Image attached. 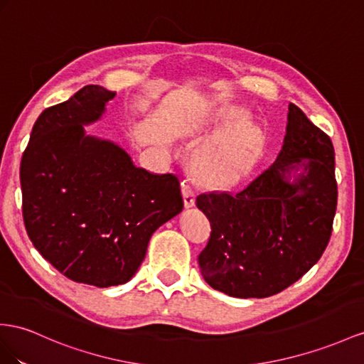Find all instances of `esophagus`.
Instances as JSON below:
<instances>
[{
    "instance_id": "1",
    "label": "esophagus",
    "mask_w": 364,
    "mask_h": 364,
    "mask_svg": "<svg viewBox=\"0 0 364 364\" xmlns=\"http://www.w3.org/2000/svg\"><path fill=\"white\" fill-rule=\"evenodd\" d=\"M181 191H183V198H184L186 208L195 206V192H193L192 184L188 180L181 183Z\"/></svg>"
}]
</instances>
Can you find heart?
<instances>
[{"label":"heart","mask_w":364,"mask_h":364,"mask_svg":"<svg viewBox=\"0 0 364 364\" xmlns=\"http://www.w3.org/2000/svg\"><path fill=\"white\" fill-rule=\"evenodd\" d=\"M238 109L226 112L228 119H240ZM258 130L252 124L228 129L193 154L192 164L203 178L209 181H230L243 172L258 144Z\"/></svg>","instance_id":"b5f03b06"}]
</instances>
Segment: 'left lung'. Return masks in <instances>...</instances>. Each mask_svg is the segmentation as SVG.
<instances>
[{"label": "left lung", "instance_id": "8db88e82", "mask_svg": "<svg viewBox=\"0 0 364 364\" xmlns=\"http://www.w3.org/2000/svg\"><path fill=\"white\" fill-rule=\"evenodd\" d=\"M337 195L331 138L300 107L289 105L284 141L275 161L235 195L197 197L212 228L198 255L206 283L237 298L284 291L323 255Z\"/></svg>", "mask_w": 364, "mask_h": 364}]
</instances>
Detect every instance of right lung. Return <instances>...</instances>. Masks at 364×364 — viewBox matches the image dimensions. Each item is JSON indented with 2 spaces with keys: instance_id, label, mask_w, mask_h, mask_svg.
Listing matches in <instances>:
<instances>
[{
  "instance_id": "obj_1",
  "label": "right lung",
  "mask_w": 364,
  "mask_h": 364,
  "mask_svg": "<svg viewBox=\"0 0 364 364\" xmlns=\"http://www.w3.org/2000/svg\"><path fill=\"white\" fill-rule=\"evenodd\" d=\"M115 92L90 85L46 109L21 158L23 218L36 250L77 283H127L154 232L183 210L180 181L136 167L123 147L86 135Z\"/></svg>"
}]
</instances>
